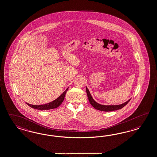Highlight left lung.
Returning <instances> with one entry per match:
<instances>
[{
	"instance_id": "left-lung-1",
	"label": "left lung",
	"mask_w": 157,
	"mask_h": 157,
	"mask_svg": "<svg viewBox=\"0 0 157 157\" xmlns=\"http://www.w3.org/2000/svg\"><path fill=\"white\" fill-rule=\"evenodd\" d=\"M86 93H87V96H88V98L90 104L92 105L97 110L103 111V112H111V111H114L116 110L121 109L123 107H124L125 105L127 104L130 100V99L128 101L125 102V103L120 105H103L97 103V102L94 100V99L93 98L87 87H86Z\"/></svg>"
}]
</instances>
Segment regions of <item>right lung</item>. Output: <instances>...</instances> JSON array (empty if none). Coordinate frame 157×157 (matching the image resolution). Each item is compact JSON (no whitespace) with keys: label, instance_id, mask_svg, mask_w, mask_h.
Here are the masks:
<instances>
[{"label":"right lung","instance_id":"1","mask_svg":"<svg viewBox=\"0 0 157 157\" xmlns=\"http://www.w3.org/2000/svg\"><path fill=\"white\" fill-rule=\"evenodd\" d=\"M68 90V88L67 89L63 94H61L60 96L57 99L53 101L52 102L46 104L40 105H31L28 104L26 102V104L31 107L32 108L40 110H49V109H52L57 108L60 105L63 101L64 100L65 96L67 93V91Z\"/></svg>","mask_w":157,"mask_h":157}]
</instances>
